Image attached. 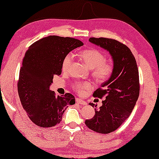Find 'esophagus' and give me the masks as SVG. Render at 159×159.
Segmentation results:
<instances>
[{
    "label": "esophagus",
    "mask_w": 159,
    "mask_h": 159,
    "mask_svg": "<svg viewBox=\"0 0 159 159\" xmlns=\"http://www.w3.org/2000/svg\"><path fill=\"white\" fill-rule=\"evenodd\" d=\"M76 102H77V103L80 104H82V105H87V104L86 102L84 101V100H82V99H80V98H77Z\"/></svg>",
    "instance_id": "obj_1"
}]
</instances>
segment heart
Returning <instances> with one entry per match:
<instances>
[{
	"label": "heart",
	"mask_w": 159,
	"mask_h": 159,
	"mask_svg": "<svg viewBox=\"0 0 159 159\" xmlns=\"http://www.w3.org/2000/svg\"><path fill=\"white\" fill-rule=\"evenodd\" d=\"M80 58L89 70H92V75L99 82H104L111 77L114 67L111 62H107L106 56L103 52L96 49L84 50L80 54ZM73 54L69 53L64 57L62 63V71H66L71 65ZM91 84L89 82H76L72 85L73 89L78 93H82L83 89L89 88Z\"/></svg>",
	"instance_id": "1"
}]
</instances>
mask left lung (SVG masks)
Here are the masks:
<instances>
[{
    "label": "left lung",
    "instance_id": "1",
    "mask_svg": "<svg viewBox=\"0 0 159 159\" xmlns=\"http://www.w3.org/2000/svg\"><path fill=\"white\" fill-rule=\"evenodd\" d=\"M91 43L108 51L114 67L111 77L97 89L93 96L102 98V105L89 103L95 114L85 121L88 128L100 134L115 131L130 115L139 95V71L136 61L127 46L113 39L91 38Z\"/></svg>",
    "mask_w": 159,
    "mask_h": 159
}]
</instances>
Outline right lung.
Listing matches in <instances>:
<instances>
[{
  "mask_svg": "<svg viewBox=\"0 0 159 159\" xmlns=\"http://www.w3.org/2000/svg\"><path fill=\"white\" fill-rule=\"evenodd\" d=\"M82 45L77 39L51 35L28 48L20 70L18 91L23 109L36 125L44 128L57 125L68 105L75 104L72 94L56 97L50 86L53 77L62 73L65 56Z\"/></svg>",
  "mask_w": 159,
  "mask_h": 159,
  "instance_id": "obj_1",
  "label": "right lung"
}]
</instances>
